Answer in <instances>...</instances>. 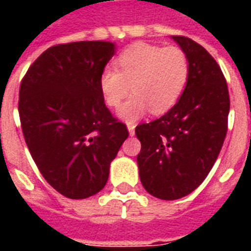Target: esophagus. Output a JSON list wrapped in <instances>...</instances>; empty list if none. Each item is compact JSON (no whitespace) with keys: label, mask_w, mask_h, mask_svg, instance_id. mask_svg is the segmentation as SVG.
Instances as JSON below:
<instances>
[{"label":"esophagus","mask_w":251,"mask_h":251,"mask_svg":"<svg viewBox=\"0 0 251 251\" xmlns=\"http://www.w3.org/2000/svg\"><path fill=\"white\" fill-rule=\"evenodd\" d=\"M127 130H129L130 136H134V133H136V125L134 124H127Z\"/></svg>","instance_id":"obj_1"}]
</instances>
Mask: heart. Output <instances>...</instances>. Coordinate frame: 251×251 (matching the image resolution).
I'll list each match as a JSON object with an SVG mask.
<instances>
[{
    "label": "heart",
    "instance_id": "obj_1",
    "mask_svg": "<svg viewBox=\"0 0 251 251\" xmlns=\"http://www.w3.org/2000/svg\"><path fill=\"white\" fill-rule=\"evenodd\" d=\"M104 68L99 76V91L109 107L122 104L120 117L127 122L140 120L151 110L153 114L167 113L179 102L189 77V59L180 47H163L134 43Z\"/></svg>",
    "mask_w": 251,
    "mask_h": 251
}]
</instances>
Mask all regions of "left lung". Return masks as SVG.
Returning <instances> with one entry per match:
<instances>
[{
	"label": "left lung",
	"instance_id": "obj_1",
	"mask_svg": "<svg viewBox=\"0 0 251 251\" xmlns=\"http://www.w3.org/2000/svg\"><path fill=\"white\" fill-rule=\"evenodd\" d=\"M189 59V77L167 114L140 124L137 156L144 188L163 200L191 194L210 174L226 138L230 97L215 59L185 36L172 37Z\"/></svg>",
	"mask_w": 251,
	"mask_h": 251
}]
</instances>
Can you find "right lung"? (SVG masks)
Instances as JSON below:
<instances>
[{"label": "right lung", "instance_id": "right-lung-1", "mask_svg": "<svg viewBox=\"0 0 251 251\" xmlns=\"http://www.w3.org/2000/svg\"><path fill=\"white\" fill-rule=\"evenodd\" d=\"M114 43L76 41L41 53L21 80L19 114L37 168L59 194L86 199L109 179L129 131L106 107L99 76Z\"/></svg>", "mask_w": 251, "mask_h": 251}]
</instances>
